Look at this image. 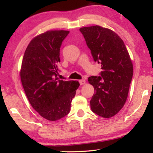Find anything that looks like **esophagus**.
Segmentation results:
<instances>
[{
  "mask_svg": "<svg viewBox=\"0 0 153 153\" xmlns=\"http://www.w3.org/2000/svg\"><path fill=\"white\" fill-rule=\"evenodd\" d=\"M79 82L80 85H84V84H85V83H86V81H85L84 79H81V80H79Z\"/></svg>",
  "mask_w": 153,
  "mask_h": 153,
  "instance_id": "1",
  "label": "esophagus"
}]
</instances>
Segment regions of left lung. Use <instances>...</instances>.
Wrapping results in <instances>:
<instances>
[{"instance_id": "1", "label": "left lung", "mask_w": 153, "mask_h": 153, "mask_svg": "<svg viewBox=\"0 0 153 153\" xmlns=\"http://www.w3.org/2000/svg\"><path fill=\"white\" fill-rule=\"evenodd\" d=\"M79 31L94 61L101 64L100 76L88 79L94 88L90 107L97 115L110 118L125 105L133 76L132 63L123 41L112 30L94 25Z\"/></svg>"}]
</instances>
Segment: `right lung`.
Masks as SVG:
<instances>
[{
	"instance_id": "1",
	"label": "right lung",
	"mask_w": 153,
	"mask_h": 153,
	"mask_svg": "<svg viewBox=\"0 0 153 153\" xmlns=\"http://www.w3.org/2000/svg\"><path fill=\"white\" fill-rule=\"evenodd\" d=\"M69 31L51 30L31 40L23 57L20 77L32 107L46 120L56 121L70 111L78 81L59 79L60 48Z\"/></svg>"
}]
</instances>
